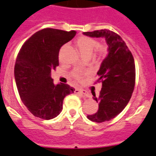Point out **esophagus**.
<instances>
[{"label": "esophagus", "instance_id": "1", "mask_svg": "<svg viewBox=\"0 0 156 156\" xmlns=\"http://www.w3.org/2000/svg\"><path fill=\"white\" fill-rule=\"evenodd\" d=\"M76 92L80 93V94H83L85 97H89V93L87 92V91L83 90V89H76Z\"/></svg>", "mask_w": 156, "mask_h": 156}]
</instances>
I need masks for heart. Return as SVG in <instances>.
Masks as SVG:
<instances>
[{
    "label": "heart",
    "mask_w": 156,
    "mask_h": 156,
    "mask_svg": "<svg viewBox=\"0 0 156 156\" xmlns=\"http://www.w3.org/2000/svg\"><path fill=\"white\" fill-rule=\"evenodd\" d=\"M77 47L79 48L81 54L83 57L91 56L94 50V58L96 61H101L104 59L107 55L108 49L104 44H98V42L95 38L88 36H80L76 39ZM64 46V47H65ZM89 72L74 71L72 73V76L77 81H80L83 77L87 76Z\"/></svg>",
    "instance_id": "1"
}]
</instances>
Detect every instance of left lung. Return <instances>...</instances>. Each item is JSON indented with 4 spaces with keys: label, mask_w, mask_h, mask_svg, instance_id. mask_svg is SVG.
Wrapping results in <instances>:
<instances>
[{
    "label": "left lung",
    "mask_w": 156,
    "mask_h": 156,
    "mask_svg": "<svg viewBox=\"0 0 156 156\" xmlns=\"http://www.w3.org/2000/svg\"><path fill=\"white\" fill-rule=\"evenodd\" d=\"M83 34L105 38L108 45V55L97 73V82L102 83V89L98 97L92 91L93 98L98 102V111L87 116L91 122L101 123L115 118L129 102L135 87V62L126 42L112 30L104 29Z\"/></svg>",
    "instance_id": "1"
}]
</instances>
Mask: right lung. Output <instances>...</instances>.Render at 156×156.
<instances>
[{"label":"right lung","mask_w":156,"mask_h":156,"mask_svg":"<svg viewBox=\"0 0 156 156\" xmlns=\"http://www.w3.org/2000/svg\"><path fill=\"white\" fill-rule=\"evenodd\" d=\"M65 31L45 28L27 40L17 55L14 74L21 100L34 117L44 120L62 112L63 100L75 89L66 83L54 84L51 71L59 65V50L76 35Z\"/></svg>","instance_id":"obj_1"}]
</instances>
